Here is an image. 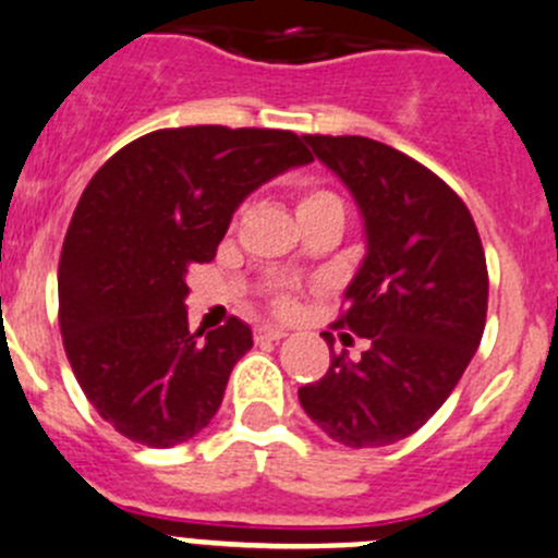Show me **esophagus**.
<instances>
[{"label":"esophagus","instance_id":"1","mask_svg":"<svg viewBox=\"0 0 558 558\" xmlns=\"http://www.w3.org/2000/svg\"><path fill=\"white\" fill-rule=\"evenodd\" d=\"M255 341H280V338H286V330H280V327H269V325H258L253 330Z\"/></svg>","mask_w":558,"mask_h":558}]
</instances>
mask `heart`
<instances>
[{
  "label": "heart",
  "mask_w": 558,
  "mask_h": 558,
  "mask_svg": "<svg viewBox=\"0 0 558 558\" xmlns=\"http://www.w3.org/2000/svg\"><path fill=\"white\" fill-rule=\"evenodd\" d=\"M338 197L332 195L330 190H319V186H308L296 195V215H308V211H316V208H325V206H338ZM272 305L275 311L280 314H291L294 311V294L286 289H278L272 294Z\"/></svg>",
  "instance_id": "heart-1"
}]
</instances>
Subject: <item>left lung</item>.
Masks as SVG:
<instances>
[{
    "instance_id": "8db88e82",
    "label": "left lung",
    "mask_w": 558,
    "mask_h": 558,
    "mask_svg": "<svg viewBox=\"0 0 558 558\" xmlns=\"http://www.w3.org/2000/svg\"><path fill=\"white\" fill-rule=\"evenodd\" d=\"M350 186L366 222V258L336 327L366 338L352 361L332 352L300 388L316 426L350 449L418 432L460 383L487 322V262L462 197L402 150L368 137L305 134Z\"/></svg>"
}]
</instances>
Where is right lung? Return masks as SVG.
Here are the masks:
<instances>
[{
	"mask_svg": "<svg viewBox=\"0 0 558 558\" xmlns=\"http://www.w3.org/2000/svg\"><path fill=\"white\" fill-rule=\"evenodd\" d=\"M314 159L280 129H159L82 192L57 269L62 347L87 402L134 444L170 449L220 410L253 332H190L186 272L215 258L239 203Z\"/></svg>",
	"mask_w": 558,
	"mask_h": 558,
	"instance_id": "right-lung-1",
	"label": "right lung"
}]
</instances>
